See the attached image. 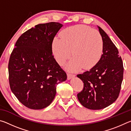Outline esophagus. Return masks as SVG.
<instances>
[{"label": "esophagus", "instance_id": "34e87169", "mask_svg": "<svg viewBox=\"0 0 131 131\" xmlns=\"http://www.w3.org/2000/svg\"><path fill=\"white\" fill-rule=\"evenodd\" d=\"M67 76H68V79L69 80L70 79L73 78V77H74L75 76V75L73 74H70V73H68L67 74Z\"/></svg>", "mask_w": 131, "mask_h": 131}]
</instances>
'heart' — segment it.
<instances>
[{
	"label": "heart",
	"mask_w": 131,
	"mask_h": 131,
	"mask_svg": "<svg viewBox=\"0 0 131 131\" xmlns=\"http://www.w3.org/2000/svg\"><path fill=\"white\" fill-rule=\"evenodd\" d=\"M52 41V51L59 65H62L72 54L73 57L66 68L76 72L83 68L91 69L100 61L103 54L104 43L98 31L84 25L68 28Z\"/></svg>",
	"instance_id": "b5f03b06"
}]
</instances>
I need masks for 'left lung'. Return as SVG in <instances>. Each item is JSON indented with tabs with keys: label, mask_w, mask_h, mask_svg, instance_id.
<instances>
[{
	"label": "left lung",
	"mask_w": 131,
	"mask_h": 131,
	"mask_svg": "<svg viewBox=\"0 0 131 131\" xmlns=\"http://www.w3.org/2000/svg\"><path fill=\"white\" fill-rule=\"evenodd\" d=\"M98 28L104 43L100 61L90 70L77 75L84 83L77 98L84 107L91 110L102 109L114 102L123 80V62L118 50L105 31Z\"/></svg>",
	"instance_id": "8db88e82"
}]
</instances>
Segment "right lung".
Wrapping results in <instances>:
<instances>
[{
	"mask_svg": "<svg viewBox=\"0 0 131 131\" xmlns=\"http://www.w3.org/2000/svg\"><path fill=\"white\" fill-rule=\"evenodd\" d=\"M62 26L51 22L38 24L21 35L8 65L11 90L30 109H42L54 99L57 85L67 79L52 55V44Z\"/></svg>",
	"mask_w": 131,
	"mask_h": 131,
	"instance_id": "1",
	"label": "right lung"
}]
</instances>
